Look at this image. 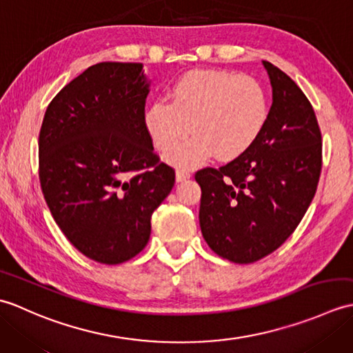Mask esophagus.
<instances>
[{
  "mask_svg": "<svg viewBox=\"0 0 353 353\" xmlns=\"http://www.w3.org/2000/svg\"><path fill=\"white\" fill-rule=\"evenodd\" d=\"M190 172L188 171H182V170H179V171H176V181L177 182H183V181H186V179H190Z\"/></svg>",
  "mask_w": 353,
  "mask_h": 353,
  "instance_id": "1",
  "label": "esophagus"
}]
</instances>
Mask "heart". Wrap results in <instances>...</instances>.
<instances>
[{"label":"heart","mask_w":353,"mask_h":353,"mask_svg":"<svg viewBox=\"0 0 353 353\" xmlns=\"http://www.w3.org/2000/svg\"><path fill=\"white\" fill-rule=\"evenodd\" d=\"M168 99L150 104L144 121L161 152L192 130L167 154L179 168L197 167L212 154L235 159L254 144L270 115L268 94L256 79L221 70L185 72L170 88Z\"/></svg>","instance_id":"heart-1"}]
</instances>
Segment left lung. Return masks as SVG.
<instances>
[{
    "label": "left lung",
    "mask_w": 353,
    "mask_h": 353,
    "mask_svg": "<svg viewBox=\"0 0 353 353\" xmlns=\"http://www.w3.org/2000/svg\"><path fill=\"white\" fill-rule=\"evenodd\" d=\"M262 65L273 91L264 130L236 159L196 172L201 235L235 264L285 243L310 208L321 171V133L310 100L277 66Z\"/></svg>",
    "instance_id": "left-lung-1"
}]
</instances>
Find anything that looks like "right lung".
I'll use <instances>...</instances> for the list:
<instances>
[{
    "label": "right lung",
    "mask_w": 353,
    "mask_h": 353,
    "mask_svg": "<svg viewBox=\"0 0 353 353\" xmlns=\"http://www.w3.org/2000/svg\"><path fill=\"white\" fill-rule=\"evenodd\" d=\"M142 63L101 62L45 112L39 181L52 219L89 259L115 265L144 249L152 214L174 186L145 127Z\"/></svg>",
    "instance_id": "add662e5"
}]
</instances>
